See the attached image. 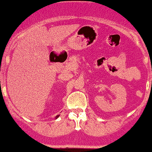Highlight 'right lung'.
Instances as JSON below:
<instances>
[{
    "instance_id": "obj_1",
    "label": "right lung",
    "mask_w": 152,
    "mask_h": 152,
    "mask_svg": "<svg viewBox=\"0 0 152 152\" xmlns=\"http://www.w3.org/2000/svg\"><path fill=\"white\" fill-rule=\"evenodd\" d=\"M58 117H59V115H58L57 116H55V119H57V118H58Z\"/></svg>"
}]
</instances>
